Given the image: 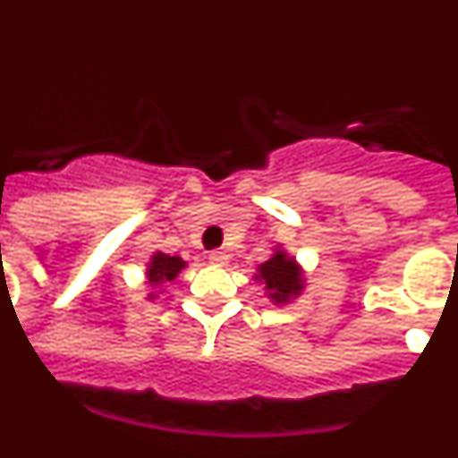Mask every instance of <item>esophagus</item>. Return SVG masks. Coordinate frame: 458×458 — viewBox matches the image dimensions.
I'll list each match as a JSON object with an SVG mask.
<instances>
[{"mask_svg": "<svg viewBox=\"0 0 458 458\" xmlns=\"http://www.w3.org/2000/svg\"><path fill=\"white\" fill-rule=\"evenodd\" d=\"M208 259H210V264H216V266L229 264V254H226L225 250H216V252H210Z\"/></svg>", "mask_w": 458, "mask_h": 458, "instance_id": "1", "label": "esophagus"}]
</instances>
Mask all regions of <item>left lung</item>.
Returning <instances> with one entry per match:
<instances>
[{
  "label": "left lung",
  "mask_w": 458,
  "mask_h": 458,
  "mask_svg": "<svg viewBox=\"0 0 458 458\" xmlns=\"http://www.w3.org/2000/svg\"><path fill=\"white\" fill-rule=\"evenodd\" d=\"M257 279H264L270 301L277 305H284L302 291L301 268L284 252H275L266 264L259 266Z\"/></svg>",
  "instance_id": "1"
}]
</instances>
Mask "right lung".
Returning a JSON list of instances; mask_svg holds the SVG:
<instances>
[{
  "label": "right lung",
  "mask_w": 458,
  "mask_h": 458,
  "mask_svg": "<svg viewBox=\"0 0 458 458\" xmlns=\"http://www.w3.org/2000/svg\"><path fill=\"white\" fill-rule=\"evenodd\" d=\"M181 268H185V261L181 257H169V254L156 252L147 270L148 282H151L153 286L163 284V282H172V279L181 273Z\"/></svg>",
  "instance_id": "right-lung-1"
}]
</instances>
